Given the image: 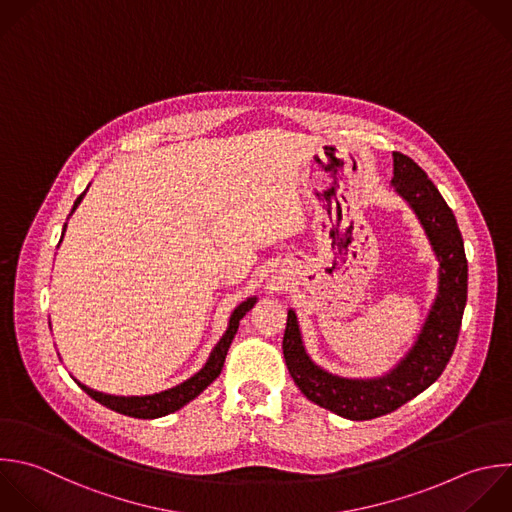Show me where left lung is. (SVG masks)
Listing matches in <instances>:
<instances>
[{
    "mask_svg": "<svg viewBox=\"0 0 512 512\" xmlns=\"http://www.w3.org/2000/svg\"><path fill=\"white\" fill-rule=\"evenodd\" d=\"M392 186L416 212L438 256V294L410 352L380 378L352 380L316 366L304 350L294 310H288L282 352L290 376L314 404L350 420H370L400 408L426 390L446 368L466 306L468 264L456 218L426 172L408 156L392 152Z\"/></svg>",
    "mask_w": 512,
    "mask_h": 512,
    "instance_id": "8db88e82",
    "label": "left lung"
}]
</instances>
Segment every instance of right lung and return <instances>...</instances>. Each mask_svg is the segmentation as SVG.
<instances>
[{
    "instance_id": "obj_1",
    "label": "right lung",
    "mask_w": 512,
    "mask_h": 512,
    "mask_svg": "<svg viewBox=\"0 0 512 512\" xmlns=\"http://www.w3.org/2000/svg\"><path fill=\"white\" fill-rule=\"evenodd\" d=\"M86 196V192H82L78 196V200L74 202V208H72V214L76 212L78 204L82 202V198ZM64 232H66V226H64ZM64 238V234H62ZM62 242V240H60ZM256 304V298H248L244 300L230 316V324H228V330L226 334L220 338V342L214 346L208 362L204 364V368L200 372H196L192 378H188L186 382L174 386V388H168L164 392H158V394H150V396H114V394H104V392H98V390H92L88 388L86 384L78 382L82 386V390L86 394H90L96 402L104 404L106 408L110 410H116L120 414H126V416H134V418H160V416H166L170 412H176L180 410L184 404H188L190 400H194L204 388H208L222 372V366H224V360H226V354H228V348L234 340V334L238 332V326H240V320L244 318V314Z\"/></svg>"
}]
</instances>
